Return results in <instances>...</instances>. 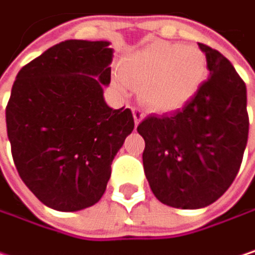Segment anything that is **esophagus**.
Listing matches in <instances>:
<instances>
[{"label":"esophagus","instance_id":"esophagus-1","mask_svg":"<svg viewBox=\"0 0 255 255\" xmlns=\"http://www.w3.org/2000/svg\"><path fill=\"white\" fill-rule=\"evenodd\" d=\"M132 114H133V122H135V125L138 126V125L142 122V119H144V113H142L139 108H133V110H132Z\"/></svg>","mask_w":255,"mask_h":255}]
</instances>
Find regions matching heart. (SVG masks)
<instances>
[{"instance_id": "obj_1", "label": "heart", "mask_w": 255, "mask_h": 255, "mask_svg": "<svg viewBox=\"0 0 255 255\" xmlns=\"http://www.w3.org/2000/svg\"><path fill=\"white\" fill-rule=\"evenodd\" d=\"M206 75L208 61L200 47L163 40L151 41L120 64L122 80L139 89L141 101L157 113L186 107L203 86ZM124 83L120 81L119 86L125 89Z\"/></svg>"}]
</instances>
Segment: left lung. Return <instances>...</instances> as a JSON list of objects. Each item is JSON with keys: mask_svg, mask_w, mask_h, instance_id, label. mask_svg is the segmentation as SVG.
<instances>
[{"mask_svg": "<svg viewBox=\"0 0 255 255\" xmlns=\"http://www.w3.org/2000/svg\"><path fill=\"white\" fill-rule=\"evenodd\" d=\"M209 77L190 102L171 114L148 116L136 128L145 141L142 163L165 205L199 209L233 183L248 141L247 86L220 52L200 44Z\"/></svg>", "mask_w": 255, "mask_h": 255, "instance_id": "8db88e82", "label": "left lung"}]
</instances>
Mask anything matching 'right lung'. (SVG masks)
I'll list each match as a JSON object with an SVG mask.
<instances>
[{"label":"right lung","mask_w":255,"mask_h":255,"mask_svg":"<svg viewBox=\"0 0 255 255\" xmlns=\"http://www.w3.org/2000/svg\"><path fill=\"white\" fill-rule=\"evenodd\" d=\"M110 41L66 40L16 75L5 108L16 169L46 206L74 212L99 202L111 163L133 130L129 108L104 99Z\"/></svg>","instance_id":"right-lung-1"}]
</instances>
